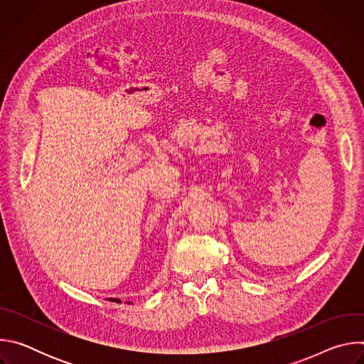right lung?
<instances>
[{"label":"right lung","mask_w":364,"mask_h":364,"mask_svg":"<svg viewBox=\"0 0 364 364\" xmlns=\"http://www.w3.org/2000/svg\"><path fill=\"white\" fill-rule=\"evenodd\" d=\"M108 299H109V301H115V302H121V299H119V298H108ZM128 304H131V302L128 301Z\"/></svg>","instance_id":"right-lung-1"}]
</instances>
